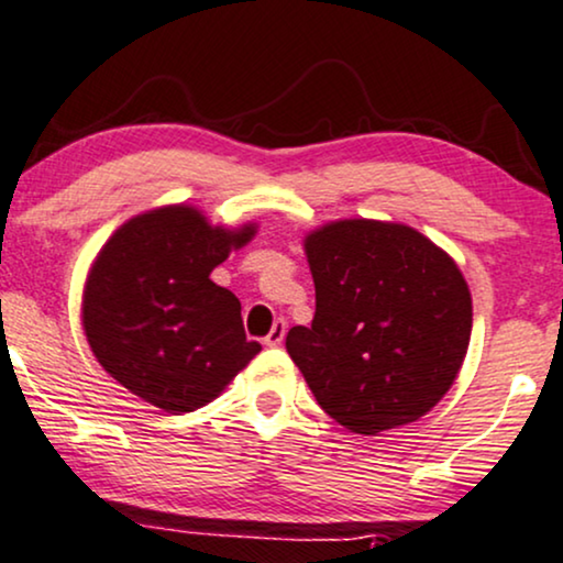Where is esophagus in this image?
Returning a JSON list of instances; mask_svg holds the SVG:
<instances>
[{
    "instance_id": "obj_1",
    "label": "esophagus",
    "mask_w": 563,
    "mask_h": 563,
    "mask_svg": "<svg viewBox=\"0 0 563 563\" xmlns=\"http://www.w3.org/2000/svg\"><path fill=\"white\" fill-rule=\"evenodd\" d=\"M283 338H286V322L277 320L273 324V330H269V333H267V338H264V343H267V346H280Z\"/></svg>"
}]
</instances>
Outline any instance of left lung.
I'll return each mask as SVG.
<instances>
[{"mask_svg":"<svg viewBox=\"0 0 563 563\" xmlns=\"http://www.w3.org/2000/svg\"><path fill=\"white\" fill-rule=\"evenodd\" d=\"M314 320L286 349L324 415L358 435L417 422L449 393L472 335V294L443 249L401 222L311 230Z\"/></svg>","mask_w":563,"mask_h":563,"instance_id":"obj_1","label":"left lung"}]
</instances>
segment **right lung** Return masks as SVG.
Instances as JSON below:
<instances>
[{
    "label": "right lung",
    "instance_id": "right-lung-1",
    "mask_svg": "<svg viewBox=\"0 0 563 563\" xmlns=\"http://www.w3.org/2000/svg\"><path fill=\"white\" fill-rule=\"evenodd\" d=\"M254 233L256 222L212 225L191 205L148 209L114 230L80 303L107 375L167 415L220 396L262 346L246 341L241 301L209 275Z\"/></svg>",
    "mask_w": 563,
    "mask_h": 563
}]
</instances>
